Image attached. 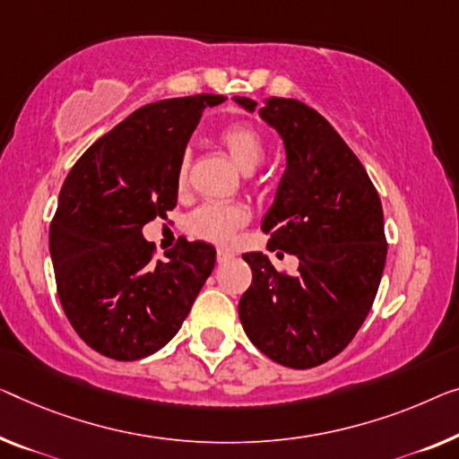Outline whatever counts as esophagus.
I'll list each match as a JSON object with an SVG mask.
<instances>
[{
	"label": "esophagus",
	"mask_w": 459,
	"mask_h": 459,
	"mask_svg": "<svg viewBox=\"0 0 459 459\" xmlns=\"http://www.w3.org/2000/svg\"><path fill=\"white\" fill-rule=\"evenodd\" d=\"M232 257H235V253H232V251H229V249H222V247H218V249H216V259H218V264L229 262V259H232Z\"/></svg>",
	"instance_id": "obj_1"
}]
</instances>
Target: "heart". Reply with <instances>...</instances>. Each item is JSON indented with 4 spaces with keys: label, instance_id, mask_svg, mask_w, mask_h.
<instances>
[{
    "label": "heart",
    "instance_id": "b5f03b06",
    "mask_svg": "<svg viewBox=\"0 0 459 459\" xmlns=\"http://www.w3.org/2000/svg\"><path fill=\"white\" fill-rule=\"evenodd\" d=\"M218 142L227 150L230 160L245 173L255 170L265 159V142L255 127L235 123L218 134ZM191 156L181 154L177 162V189L183 191L189 181ZM249 221V212L241 204H202L187 216V229L194 237L212 243H229L238 229Z\"/></svg>",
    "mask_w": 459,
    "mask_h": 459
}]
</instances>
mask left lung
Returning a JSON list of instances; mask_svg holds the SVG:
<instances>
[{
    "label": "left lung",
    "instance_id": "obj_1",
    "mask_svg": "<svg viewBox=\"0 0 459 459\" xmlns=\"http://www.w3.org/2000/svg\"><path fill=\"white\" fill-rule=\"evenodd\" d=\"M235 100L247 111L257 107ZM259 115L286 148V170L262 230L268 249L299 257V272H278L264 253H245L253 280L238 317L265 357L311 368L344 351L371 311L387 255L383 208L357 154L316 108L270 99Z\"/></svg>",
    "mask_w": 459,
    "mask_h": 459
}]
</instances>
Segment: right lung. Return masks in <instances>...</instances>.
Segmentation results:
<instances>
[{
    "instance_id": "1",
    "label": "right lung",
    "mask_w": 459,
    "mask_h": 459,
    "mask_svg": "<svg viewBox=\"0 0 459 459\" xmlns=\"http://www.w3.org/2000/svg\"><path fill=\"white\" fill-rule=\"evenodd\" d=\"M222 94L167 99L134 111L67 173L49 229L57 295L92 351L138 360L179 332L214 270L216 251L179 238L164 259L143 224L177 206V162L204 108Z\"/></svg>"
}]
</instances>
